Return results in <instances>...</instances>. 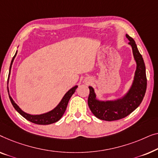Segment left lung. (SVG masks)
<instances>
[{
  "instance_id": "obj_1",
  "label": "left lung",
  "mask_w": 158,
  "mask_h": 158,
  "mask_svg": "<svg viewBox=\"0 0 158 158\" xmlns=\"http://www.w3.org/2000/svg\"><path fill=\"white\" fill-rule=\"evenodd\" d=\"M126 37L130 41L129 44L132 46L133 56L137 65L132 85L127 92L116 99L100 100L97 97L94 88L89 86L88 105L93 114L102 120L114 121L124 118L138 107L145 97L147 88L145 62L134 39L127 34Z\"/></svg>"
}]
</instances>
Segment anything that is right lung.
I'll return each mask as SVG.
<instances>
[{
    "instance_id": "add662e5",
    "label": "right lung",
    "mask_w": 158,
    "mask_h": 158,
    "mask_svg": "<svg viewBox=\"0 0 158 158\" xmlns=\"http://www.w3.org/2000/svg\"><path fill=\"white\" fill-rule=\"evenodd\" d=\"M16 54H17V52H15L14 56L13 57L12 61L10 62L8 82V80H9L10 70H11L13 60H14L15 57L16 56ZM77 87H78V86L76 85L74 86V87L70 89L65 94H64L63 98L61 99V100L60 101L59 104H58V105L56 106V107L53 109L52 110H51L48 112L43 113V114H31L23 112V111L19 107V105H18V104L13 101V98L10 97V95L9 94V90H8V95H9L10 100L11 102L13 107H14L15 110H16L17 112L21 115V116H23L24 118L26 119L28 121L31 122L33 123H35L37 124H50L56 123L57 121H59V119L61 118V117L63 116L64 112H65L66 107H67L69 101L71 97L74 94V93L75 92V91H76Z\"/></svg>"
}]
</instances>
